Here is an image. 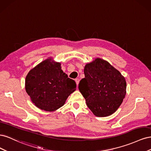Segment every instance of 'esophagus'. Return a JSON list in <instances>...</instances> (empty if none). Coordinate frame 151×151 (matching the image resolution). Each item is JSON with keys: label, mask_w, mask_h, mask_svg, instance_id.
Listing matches in <instances>:
<instances>
[{"label": "esophagus", "mask_w": 151, "mask_h": 151, "mask_svg": "<svg viewBox=\"0 0 151 151\" xmlns=\"http://www.w3.org/2000/svg\"><path fill=\"white\" fill-rule=\"evenodd\" d=\"M75 81H76L77 86H78V84H79V79H76Z\"/></svg>", "instance_id": "34e87169"}]
</instances>
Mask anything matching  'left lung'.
Masks as SVG:
<instances>
[{"label":"left lung","instance_id":"1","mask_svg":"<svg viewBox=\"0 0 151 151\" xmlns=\"http://www.w3.org/2000/svg\"><path fill=\"white\" fill-rule=\"evenodd\" d=\"M85 78L79 89L88 107L99 117L111 115L119 108L126 94L125 77L111 65L96 58L84 67Z\"/></svg>","mask_w":151,"mask_h":151}]
</instances>
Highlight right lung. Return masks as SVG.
Listing matches in <instances>:
<instances>
[{"label":"right lung","instance_id":"1","mask_svg":"<svg viewBox=\"0 0 151 151\" xmlns=\"http://www.w3.org/2000/svg\"><path fill=\"white\" fill-rule=\"evenodd\" d=\"M61 63L52 58L42 62L28 72L25 89L36 107L53 111L62 107L76 89V82L61 69Z\"/></svg>","mask_w":151,"mask_h":151}]
</instances>
